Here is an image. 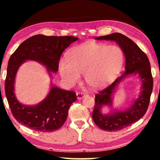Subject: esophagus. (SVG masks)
<instances>
[{
    "label": "esophagus",
    "instance_id": "obj_1",
    "mask_svg": "<svg viewBox=\"0 0 160 160\" xmlns=\"http://www.w3.org/2000/svg\"><path fill=\"white\" fill-rule=\"evenodd\" d=\"M85 95L86 93L82 92H77V97H78V99L82 98L84 96H85Z\"/></svg>",
    "mask_w": 160,
    "mask_h": 160
}]
</instances>
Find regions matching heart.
<instances>
[{"instance_id":"heart-1","label":"heart","mask_w":160,"mask_h":160,"mask_svg":"<svg viewBox=\"0 0 160 160\" xmlns=\"http://www.w3.org/2000/svg\"><path fill=\"white\" fill-rule=\"evenodd\" d=\"M123 62L124 52L119 46L89 42L71 49L67 59L59 62L58 71L68 85L78 82L83 74L88 86L100 88L119 74Z\"/></svg>"}]
</instances>
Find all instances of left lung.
Wrapping results in <instances>:
<instances>
[{
	"mask_svg": "<svg viewBox=\"0 0 160 160\" xmlns=\"http://www.w3.org/2000/svg\"><path fill=\"white\" fill-rule=\"evenodd\" d=\"M95 39L116 41L122 48L126 57L124 73L95 95L92 112L93 121L99 128L108 132L119 131L140 120L148 111L153 85L150 64L147 55L138 46L120 33H113ZM132 73L138 74L142 81V91L139 98L126 111L116 112L110 115H102L100 113L102 106L110 104L111 95L118 82L125 76Z\"/></svg>",
	"mask_w": 160,
	"mask_h": 160,
	"instance_id": "1",
	"label": "left lung"
}]
</instances>
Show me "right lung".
Instances as JSON below:
<instances>
[{"mask_svg":"<svg viewBox=\"0 0 160 160\" xmlns=\"http://www.w3.org/2000/svg\"><path fill=\"white\" fill-rule=\"evenodd\" d=\"M78 38L72 36H44L37 34L28 38L10 56L5 80V94L12 116L19 123L38 132H49L65 123L71 104L77 100L74 91L58 87L35 106L19 103L14 95V80L19 66L25 60H34L47 66L49 71L56 72L64 50Z\"/></svg>","mask_w":160,"mask_h":160,"instance_id":"obj_1","label":"right lung"}]
</instances>
